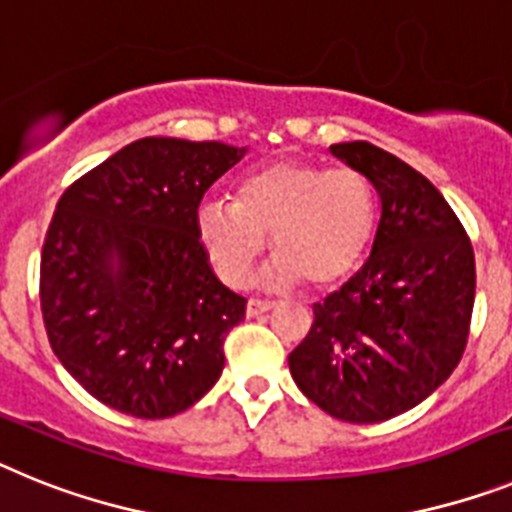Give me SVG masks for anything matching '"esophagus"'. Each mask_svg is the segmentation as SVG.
Here are the masks:
<instances>
[{
	"label": "esophagus",
	"mask_w": 512,
	"mask_h": 512,
	"mask_svg": "<svg viewBox=\"0 0 512 512\" xmlns=\"http://www.w3.org/2000/svg\"><path fill=\"white\" fill-rule=\"evenodd\" d=\"M270 309H273V301H262V299L247 301V317H257V314H265V311Z\"/></svg>",
	"instance_id": "1"
}]
</instances>
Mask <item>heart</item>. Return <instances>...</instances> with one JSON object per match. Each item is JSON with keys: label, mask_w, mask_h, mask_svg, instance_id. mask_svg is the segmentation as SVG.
I'll use <instances>...</instances> for the list:
<instances>
[{"label": "heart", "mask_w": 512, "mask_h": 512, "mask_svg": "<svg viewBox=\"0 0 512 512\" xmlns=\"http://www.w3.org/2000/svg\"><path fill=\"white\" fill-rule=\"evenodd\" d=\"M379 229V193L366 172L306 159H275L250 170L231 203H203L195 231L213 270L244 286L268 234L275 260L268 283L304 281L330 291L361 268Z\"/></svg>", "instance_id": "1"}]
</instances>
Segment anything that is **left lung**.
<instances>
[{
  "label": "left lung",
  "instance_id": "1",
  "mask_svg": "<svg viewBox=\"0 0 512 512\" xmlns=\"http://www.w3.org/2000/svg\"><path fill=\"white\" fill-rule=\"evenodd\" d=\"M381 195L371 257L314 322L288 368L319 410L381 422L412 410L459 366L474 309V250L433 182L368 141L332 144Z\"/></svg>",
  "mask_w": 512,
  "mask_h": 512
}]
</instances>
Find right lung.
<instances>
[{
  "mask_svg": "<svg viewBox=\"0 0 512 512\" xmlns=\"http://www.w3.org/2000/svg\"><path fill=\"white\" fill-rule=\"evenodd\" d=\"M244 151L149 136L56 203L41 252L48 342L92 397L123 415L185 412L224 371V340L247 299L216 278L195 213Z\"/></svg>",
  "mask_w": 512,
  "mask_h": 512,
  "instance_id": "obj_1",
  "label": "right lung"
}]
</instances>
